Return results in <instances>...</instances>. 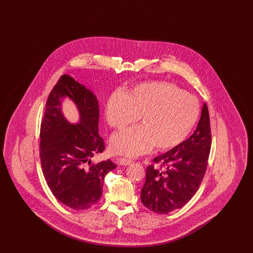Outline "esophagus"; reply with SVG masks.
<instances>
[{
  "mask_svg": "<svg viewBox=\"0 0 253 253\" xmlns=\"http://www.w3.org/2000/svg\"><path fill=\"white\" fill-rule=\"evenodd\" d=\"M117 163L121 166H127L129 164L132 163L131 159H127V158H123V157H118L117 158Z\"/></svg>",
  "mask_w": 253,
  "mask_h": 253,
  "instance_id": "1",
  "label": "esophagus"
}]
</instances>
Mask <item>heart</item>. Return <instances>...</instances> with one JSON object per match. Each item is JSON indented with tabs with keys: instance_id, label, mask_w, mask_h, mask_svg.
<instances>
[{
	"instance_id": "heart-1",
	"label": "heart",
	"mask_w": 253,
	"mask_h": 253,
	"mask_svg": "<svg viewBox=\"0 0 253 253\" xmlns=\"http://www.w3.org/2000/svg\"><path fill=\"white\" fill-rule=\"evenodd\" d=\"M199 105L194 96L166 83H143L115 94L107 102L109 125L122 130L138 117V126L113 136L112 151L136 157L151 150L167 151L180 144L195 125Z\"/></svg>"
}]
</instances>
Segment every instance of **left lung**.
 <instances>
[{"label":"left lung","mask_w":253,"mask_h":253,"mask_svg":"<svg viewBox=\"0 0 253 253\" xmlns=\"http://www.w3.org/2000/svg\"><path fill=\"white\" fill-rule=\"evenodd\" d=\"M210 116L204 103L193 134L167 153L154 158L160 167L150 165L141 189V202L159 214L180 209L197 192L204 177L211 152Z\"/></svg>","instance_id":"1"}]
</instances>
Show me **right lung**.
<instances>
[{
    "label": "right lung",
    "mask_w": 253,
    "mask_h": 253,
    "mask_svg": "<svg viewBox=\"0 0 253 253\" xmlns=\"http://www.w3.org/2000/svg\"><path fill=\"white\" fill-rule=\"evenodd\" d=\"M65 98L78 109L77 124L67 121L63 115L62 101ZM98 120L95 94L71 76L62 75L46 101L41 125L40 157L50 191L60 203L76 211L98 203L105 175L117 168L110 159L91 163V158L104 150Z\"/></svg>",
    "instance_id": "obj_1"
}]
</instances>
